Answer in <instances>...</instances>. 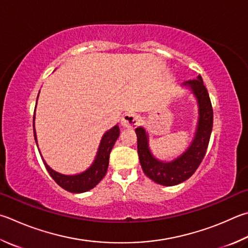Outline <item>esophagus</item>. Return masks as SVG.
I'll list each match as a JSON object with an SVG mask.
<instances>
[{"instance_id":"obj_1","label":"esophagus","mask_w":248,"mask_h":248,"mask_svg":"<svg viewBox=\"0 0 248 248\" xmlns=\"http://www.w3.org/2000/svg\"><path fill=\"white\" fill-rule=\"evenodd\" d=\"M140 124V118L134 112H125L123 119H121V124L124 128H133Z\"/></svg>"}]
</instances>
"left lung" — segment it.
Returning a JSON list of instances; mask_svg holds the SVG:
<instances>
[{
  "mask_svg": "<svg viewBox=\"0 0 248 248\" xmlns=\"http://www.w3.org/2000/svg\"><path fill=\"white\" fill-rule=\"evenodd\" d=\"M186 85H190L199 101L200 120L195 138L182 156L171 163H161L155 159L148 148L147 134L141 127L136 129L138 154L144 173L154 182L166 186H177L186 181L195 172L206 155L213 130L214 110L202 78L199 76L197 79L186 81Z\"/></svg>",
  "mask_w": 248,
  "mask_h": 248,
  "instance_id": "1",
  "label": "left lung"
}]
</instances>
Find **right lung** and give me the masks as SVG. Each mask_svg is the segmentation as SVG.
<instances>
[{"instance_id": "1", "label": "right lung", "mask_w": 248, "mask_h": 248, "mask_svg": "<svg viewBox=\"0 0 248 248\" xmlns=\"http://www.w3.org/2000/svg\"><path fill=\"white\" fill-rule=\"evenodd\" d=\"M39 96V95H38ZM34 123V116H33ZM33 133L34 140L37 142V137H35V130L33 124ZM119 137V127L115 125L114 128L108 130L102 138V141L98 147V152L96 155L95 161H94L91 168H89L84 172L77 175H64L57 173L52 170L44 161L46 168L48 173L53 178L58 186L64 188V190L71 193H83L91 190L97 183H100L101 180L105 177L109 164V154L112 150L115 142Z\"/></svg>"}]
</instances>
